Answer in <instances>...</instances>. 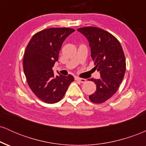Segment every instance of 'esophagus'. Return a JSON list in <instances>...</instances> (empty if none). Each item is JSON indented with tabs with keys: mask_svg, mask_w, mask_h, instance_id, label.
Returning <instances> with one entry per match:
<instances>
[{
	"mask_svg": "<svg viewBox=\"0 0 146 146\" xmlns=\"http://www.w3.org/2000/svg\"><path fill=\"white\" fill-rule=\"evenodd\" d=\"M75 80H76V81L80 82H81V83H85L86 81V79L80 78H75Z\"/></svg>",
	"mask_w": 146,
	"mask_h": 146,
	"instance_id": "esophagus-1",
	"label": "esophagus"
}]
</instances>
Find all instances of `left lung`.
<instances>
[{
	"label": "left lung",
	"instance_id": "8db88e82",
	"mask_svg": "<svg viewBox=\"0 0 146 146\" xmlns=\"http://www.w3.org/2000/svg\"><path fill=\"white\" fill-rule=\"evenodd\" d=\"M78 31L89 42L95 68L100 73V79H90L97 89L89 100L95 104L103 103L115 94L124 77L126 64L123 48L115 36L100 28L86 27Z\"/></svg>",
	"mask_w": 146,
	"mask_h": 146
}]
</instances>
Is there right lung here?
Returning <instances> with one entry per match:
<instances>
[{
    "label": "right lung",
    "mask_w": 146,
    "mask_h": 146,
    "mask_svg": "<svg viewBox=\"0 0 146 146\" xmlns=\"http://www.w3.org/2000/svg\"><path fill=\"white\" fill-rule=\"evenodd\" d=\"M75 29L49 28L36 33L25 49L23 70L30 88L40 100L55 104L62 99L68 86L74 81L71 75L55 76L52 69L63 42Z\"/></svg>",
    "instance_id": "right-lung-1"
}]
</instances>
